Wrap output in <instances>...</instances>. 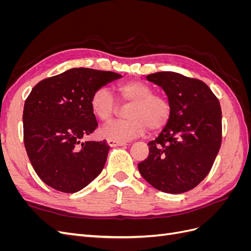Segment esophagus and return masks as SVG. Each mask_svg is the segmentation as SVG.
Segmentation results:
<instances>
[{
	"label": "esophagus",
	"mask_w": 251,
	"mask_h": 251,
	"mask_svg": "<svg viewBox=\"0 0 251 251\" xmlns=\"http://www.w3.org/2000/svg\"><path fill=\"white\" fill-rule=\"evenodd\" d=\"M108 144L110 147H121V146H126V142L116 140V139H108Z\"/></svg>",
	"instance_id": "34e87169"
}]
</instances>
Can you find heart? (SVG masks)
<instances>
[{
  "label": "heart",
  "mask_w": 251,
  "mask_h": 251,
  "mask_svg": "<svg viewBox=\"0 0 251 251\" xmlns=\"http://www.w3.org/2000/svg\"><path fill=\"white\" fill-rule=\"evenodd\" d=\"M116 93L126 110L125 120H116L104 126L100 135L105 138L127 140L137 137L148 131L156 132L169 124L173 114L170 97L164 93L155 92L154 87L140 79H130L120 82ZM93 115L102 123L116 115L119 103L111 91L104 87L97 88L90 100Z\"/></svg>",
  "instance_id": "1"
}]
</instances>
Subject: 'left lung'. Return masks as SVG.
<instances>
[{
	"label": "left lung",
	"mask_w": 251,
	"mask_h": 251,
	"mask_svg": "<svg viewBox=\"0 0 251 251\" xmlns=\"http://www.w3.org/2000/svg\"><path fill=\"white\" fill-rule=\"evenodd\" d=\"M147 78L162 87L172 101L173 114L158 137L148 143L149 156L138 163V170L158 191H191L207 176L221 147V105L200 79L172 71Z\"/></svg>",
	"instance_id": "8db88e82"
}]
</instances>
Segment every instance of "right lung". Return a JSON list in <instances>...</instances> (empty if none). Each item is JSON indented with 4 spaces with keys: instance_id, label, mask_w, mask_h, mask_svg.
<instances>
[{
    "instance_id": "obj_1",
    "label": "right lung",
    "mask_w": 251,
    "mask_h": 251,
    "mask_svg": "<svg viewBox=\"0 0 251 251\" xmlns=\"http://www.w3.org/2000/svg\"><path fill=\"white\" fill-rule=\"evenodd\" d=\"M121 75L73 68L33 87L23 112L24 143L35 173L50 187L76 193L100 175L109 144L83 141L98 126L90 108L94 91Z\"/></svg>"
}]
</instances>
